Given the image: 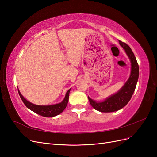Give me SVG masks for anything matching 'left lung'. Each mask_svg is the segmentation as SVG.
<instances>
[{
    "mask_svg": "<svg viewBox=\"0 0 157 157\" xmlns=\"http://www.w3.org/2000/svg\"><path fill=\"white\" fill-rule=\"evenodd\" d=\"M119 44L124 49L128 58H130L132 65L131 74L129 79L117 94L106 99L103 102H96L91 98H88L90 105L96 110L103 112L110 113L120 110L127 105L134 92L137 80L139 77V65L137 62L136 57L130 46L125 42L119 40Z\"/></svg>",
    "mask_w": 157,
    "mask_h": 157,
    "instance_id": "1",
    "label": "left lung"
}]
</instances>
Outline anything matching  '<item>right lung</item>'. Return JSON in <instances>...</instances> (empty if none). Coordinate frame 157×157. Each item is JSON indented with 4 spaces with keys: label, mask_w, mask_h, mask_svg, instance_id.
<instances>
[{
    "label": "right lung",
    "mask_w": 157,
    "mask_h": 157,
    "mask_svg": "<svg viewBox=\"0 0 157 157\" xmlns=\"http://www.w3.org/2000/svg\"><path fill=\"white\" fill-rule=\"evenodd\" d=\"M71 89H69L66 93L65 97L63 101H61L60 103L56 104V105H36L35 104H33L26 100V99L23 98V96L21 94L20 92L18 90L19 95L22 101L25 104V105L29 109L32 111L36 113L38 115H40L42 117H53L56 115H59L61 112L65 109L66 106L67 105L69 101V96Z\"/></svg>",
    "instance_id": "obj_1"
}]
</instances>
